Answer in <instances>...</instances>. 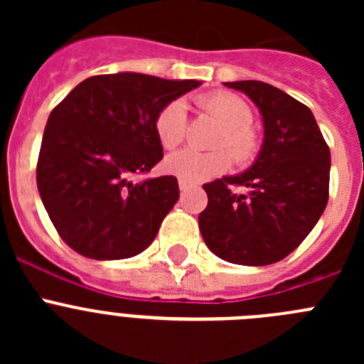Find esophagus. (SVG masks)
Returning a JSON list of instances; mask_svg holds the SVG:
<instances>
[{
    "instance_id": "1",
    "label": "esophagus",
    "mask_w": 364,
    "mask_h": 364,
    "mask_svg": "<svg viewBox=\"0 0 364 364\" xmlns=\"http://www.w3.org/2000/svg\"><path fill=\"white\" fill-rule=\"evenodd\" d=\"M178 188H180V191L186 193V191H189V189H191V184H188V182H184V180H180V182H178Z\"/></svg>"
}]
</instances>
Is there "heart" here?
<instances>
[{
  "mask_svg": "<svg viewBox=\"0 0 364 364\" xmlns=\"http://www.w3.org/2000/svg\"><path fill=\"white\" fill-rule=\"evenodd\" d=\"M200 105L208 114L222 125L217 138V147H226L235 162L246 164L255 156L259 140L252 129V109L239 96L230 92H213L200 100ZM188 131V105L184 100H173L160 109L154 120V133L166 149H175L184 142ZM226 151L198 153L193 149L169 154L164 162L167 173L180 180L197 184L220 175L230 167L231 159Z\"/></svg>",
  "mask_w": 364,
  "mask_h": 364,
  "instance_id": "b5f03b06",
  "label": "heart"
}]
</instances>
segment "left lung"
Here are the masks:
<instances>
[{
	"instance_id": "1",
	"label": "left lung",
	"mask_w": 364,
	"mask_h": 364,
	"mask_svg": "<svg viewBox=\"0 0 364 364\" xmlns=\"http://www.w3.org/2000/svg\"><path fill=\"white\" fill-rule=\"evenodd\" d=\"M224 85L257 105L264 140L250 169L204 184L208 205L198 228L222 260L273 264L306 239L326 208L330 149L310 109L284 91L257 80ZM231 185L248 193L237 196Z\"/></svg>"
}]
</instances>
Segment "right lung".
Wrapping results in <instances>:
<instances>
[{
    "mask_svg": "<svg viewBox=\"0 0 364 364\" xmlns=\"http://www.w3.org/2000/svg\"><path fill=\"white\" fill-rule=\"evenodd\" d=\"M197 80L140 73L83 80L50 112L36 182L60 237L80 255L118 260L142 253L178 200L175 176L133 182L164 151L154 120Z\"/></svg>",
    "mask_w": 364,
    "mask_h": 364,
    "instance_id": "obj_1",
    "label": "right lung"
}]
</instances>
